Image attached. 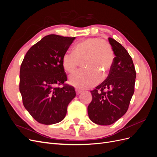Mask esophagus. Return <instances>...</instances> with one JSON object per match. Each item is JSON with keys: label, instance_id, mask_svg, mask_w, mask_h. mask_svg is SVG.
Returning a JSON list of instances; mask_svg holds the SVG:
<instances>
[{"label": "esophagus", "instance_id": "obj_1", "mask_svg": "<svg viewBox=\"0 0 157 157\" xmlns=\"http://www.w3.org/2000/svg\"><path fill=\"white\" fill-rule=\"evenodd\" d=\"M75 91H76V94H77V95H78V94L81 93V90H79V89H77V88L75 89Z\"/></svg>", "mask_w": 157, "mask_h": 157}]
</instances>
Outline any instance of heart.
<instances>
[{"label":"heart","mask_w":157,"mask_h":157,"mask_svg":"<svg viewBox=\"0 0 157 157\" xmlns=\"http://www.w3.org/2000/svg\"><path fill=\"white\" fill-rule=\"evenodd\" d=\"M112 46L105 40L98 37L88 38L76 44L73 53L65 52L61 59L62 67L66 73L72 74L79 62L84 70L71 75L69 84L79 89H87L96 85L105 78L114 62Z\"/></svg>","instance_id":"obj_1"}]
</instances>
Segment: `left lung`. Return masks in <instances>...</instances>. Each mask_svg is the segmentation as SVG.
<instances>
[{
	"instance_id": "obj_1",
	"label": "left lung",
	"mask_w": 157,
	"mask_h": 157,
	"mask_svg": "<svg viewBox=\"0 0 157 157\" xmlns=\"http://www.w3.org/2000/svg\"><path fill=\"white\" fill-rule=\"evenodd\" d=\"M114 62L107 78L92 90V100L88 107L90 119L99 125L107 126L126 113L134 92L136 78L132 59L127 50L112 38Z\"/></svg>"
}]
</instances>
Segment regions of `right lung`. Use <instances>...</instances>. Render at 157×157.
Segmentation results:
<instances>
[{
	"mask_svg": "<svg viewBox=\"0 0 157 157\" xmlns=\"http://www.w3.org/2000/svg\"><path fill=\"white\" fill-rule=\"evenodd\" d=\"M75 37L49 35L28 50L20 67V92L23 105L40 124L61 122L75 97L74 87L64 84L67 75L61 59ZM63 84V87L57 86Z\"/></svg>",
	"mask_w": 157,
	"mask_h": 157,
	"instance_id": "right-lung-1",
	"label": "right lung"
}]
</instances>
